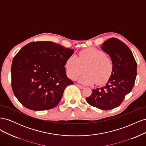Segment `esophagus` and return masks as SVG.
I'll use <instances>...</instances> for the list:
<instances>
[{"label":"esophagus","mask_w":146,"mask_h":146,"mask_svg":"<svg viewBox=\"0 0 146 146\" xmlns=\"http://www.w3.org/2000/svg\"><path fill=\"white\" fill-rule=\"evenodd\" d=\"M77 86L78 88H80V89H83V88H85V86H84L81 85H79V84H77Z\"/></svg>","instance_id":"1"}]
</instances>
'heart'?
I'll return each instance as SVG.
<instances>
[{
  "label": "heart",
  "mask_w": 146,
  "mask_h": 146,
  "mask_svg": "<svg viewBox=\"0 0 146 146\" xmlns=\"http://www.w3.org/2000/svg\"><path fill=\"white\" fill-rule=\"evenodd\" d=\"M85 68L86 72L79 78V82L88 85L96 82L100 85L111 76L113 63L103 50L94 47L83 50L79 52L78 57L72 55L66 61V74L72 80H76Z\"/></svg>",
  "instance_id": "b5f03b06"
}]
</instances>
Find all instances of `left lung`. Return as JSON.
<instances>
[{"label":"left lung","instance_id":"8db88e82","mask_svg":"<svg viewBox=\"0 0 146 146\" xmlns=\"http://www.w3.org/2000/svg\"><path fill=\"white\" fill-rule=\"evenodd\" d=\"M100 48L112 60L113 72L106 85L94 89L86 100L93 107L110 110L119 107L133 88L137 64L129 47L117 38L107 39Z\"/></svg>","mask_w":146,"mask_h":146}]
</instances>
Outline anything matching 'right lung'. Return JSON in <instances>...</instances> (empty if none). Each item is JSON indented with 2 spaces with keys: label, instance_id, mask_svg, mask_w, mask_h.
Returning a JSON list of instances; mask_svg holds the SVG:
<instances>
[{
  "label": "right lung",
  "instance_id": "add662e5",
  "mask_svg": "<svg viewBox=\"0 0 146 146\" xmlns=\"http://www.w3.org/2000/svg\"><path fill=\"white\" fill-rule=\"evenodd\" d=\"M74 52L50 41L32 42L21 48L13 60L11 72L13 91L22 105L42 111L59 104L65 88L74 84L64 66Z\"/></svg>",
  "mask_w": 146,
  "mask_h": 146
}]
</instances>
